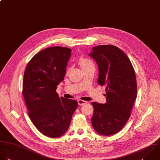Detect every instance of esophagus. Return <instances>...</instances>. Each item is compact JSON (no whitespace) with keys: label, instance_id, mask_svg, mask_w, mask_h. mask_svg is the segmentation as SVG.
Returning a JSON list of instances; mask_svg holds the SVG:
<instances>
[{"label":"esophagus","instance_id":"esophagus-1","mask_svg":"<svg viewBox=\"0 0 160 160\" xmlns=\"http://www.w3.org/2000/svg\"><path fill=\"white\" fill-rule=\"evenodd\" d=\"M78 105H79L80 106H83V105L87 104V102L84 101V100H78Z\"/></svg>","mask_w":160,"mask_h":160}]
</instances>
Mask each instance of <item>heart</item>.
I'll return each instance as SVG.
<instances>
[{
  "label": "heart",
  "instance_id": "obj_1",
  "mask_svg": "<svg viewBox=\"0 0 160 160\" xmlns=\"http://www.w3.org/2000/svg\"><path fill=\"white\" fill-rule=\"evenodd\" d=\"M79 63L82 68V69H84L88 67H90L91 65H93L92 62L87 58L85 57H81L79 60ZM70 70V69L68 70V72Z\"/></svg>",
  "mask_w": 160,
  "mask_h": 160
}]
</instances>
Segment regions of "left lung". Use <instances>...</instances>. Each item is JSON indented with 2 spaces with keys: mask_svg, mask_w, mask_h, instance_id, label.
<instances>
[{
  "mask_svg": "<svg viewBox=\"0 0 160 160\" xmlns=\"http://www.w3.org/2000/svg\"><path fill=\"white\" fill-rule=\"evenodd\" d=\"M89 56L98 65V83L106 85L107 96L105 104L92 103V125L100 135L110 136L120 131L130 117L137 94L135 72L127 55L114 45L95 47Z\"/></svg>",
  "mask_w": 160,
  "mask_h": 160,
  "instance_id": "left-lung-1",
  "label": "left lung"
}]
</instances>
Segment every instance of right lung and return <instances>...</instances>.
<instances>
[{"instance_id": "add662e5", "label": "right lung", "mask_w": 160, "mask_h": 160, "mask_svg": "<svg viewBox=\"0 0 160 160\" xmlns=\"http://www.w3.org/2000/svg\"><path fill=\"white\" fill-rule=\"evenodd\" d=\"M70 48L52 47L35 54L25 70L22 94L28 116L38 130L55 138L68 130L78 107L76 100L58 97L57 86L63 81Z\"/></svg>"}]
</instances>
